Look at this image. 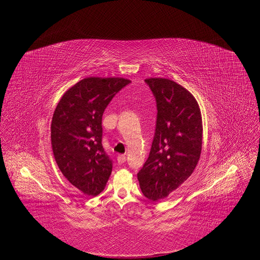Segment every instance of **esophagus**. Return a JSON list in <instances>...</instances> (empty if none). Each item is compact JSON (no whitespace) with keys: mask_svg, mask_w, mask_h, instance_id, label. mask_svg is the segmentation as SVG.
I'll return each instance as SVG.
<instances>
[{"mask_svg":"<svg viewBox=\"0 0 260 260\" xmlns=\"http://www.w3.org/2000/svg\"><path fill=\"white\" fill-rule=\"evenodd\" d=\"M125 159H127V157H125V155H119L117 157V160L119 164H123L125 161Z\"/></svg>","mask_w":260,"mask_h":260,"instance_id":"obj_1","label":"esophagus"}]
</instances>
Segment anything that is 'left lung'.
<instances>
[{
	"label": "left lung",
	"mask_w": 260,
	"mask_h": 260,
	"mask_svg": "<svg viewBox=\"0 0 260 260\" xmlns=\"http://www.w3.org/2000/svg\"><path fill=\"white\" fill-rule=\"evenodd\" d=\"M156 99L155 136L148 158L139 171L141 190L158 201L174 192L192 175L202 151L203 122L198 101L179 83L147 78Z\"/></svg>",
	"instance_id": "1"
}]
</instances>
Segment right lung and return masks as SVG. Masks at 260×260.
Returning a JSON list of instances; mask_svg holds the SVG:
<instances>
[{"label":"right lung","mask_w":260,"mask_h":260,"mask_svg":"<svg viewBox=\"0 0 260 260\" xmlns=\"http://www.w3.org/2000/svg\"><path fill=\"white\" fill-rule=\"evenodd\" d=\"M124 78L88 77L69 88L55 108L51 143L59 170L83 194L96 196L111 177L113 161L102 146V116Z\"/></svg>","instance_id":"1"}]
</instances>
